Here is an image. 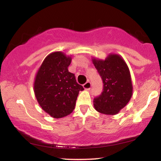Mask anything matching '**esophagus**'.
<instances>
[{
    "mask_svg": "<svg viewBox=\"0 0 161 161\" xmlns=\"http://www.w3.org/2000/svg\"><path fill=\"white\" fill-rule=\"evenodd\" d=\"M91 87H92V84L90 82H87L83 85V88H84L86 90H90Z\"/></svg>",
    "mask_w": 161,
    "mask_h": 161,
    "instance_id": "obj_1",
    "label": "esophagus"
}]
</instances>
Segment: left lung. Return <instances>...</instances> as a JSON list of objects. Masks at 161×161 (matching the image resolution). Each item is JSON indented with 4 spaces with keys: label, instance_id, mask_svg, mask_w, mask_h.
<instances>
[{
    "label": "left lung",
    "instance_id": "1",
    "mask_svg": "<svg viewBox=\"0 0 161 161\" xmlns=\"http://www.w3.org/2000/svg\"><path fill=\"white\" fill-rule=\"evenodd\" d=\"M92 62L103 81V92L94 98L99 113L115 115L128 104L132 95L130 72L125 60L111 53L104 60L93 58Z\"/></svg>",
    "mask_w": 161,
    "mask_h": 161
}]
</instances>
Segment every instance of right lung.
I'll list each match as a JSON object with an SVG mask.
<instances>
[{"instance_id":"right-lung-1","label":"right lung","mask_w":161,"mask_h":161,"mask_svg":"<svg viewBox=\"0 0 161 161\" xmlns=\"http://www.w3.org/2000/svg\"><path fill=\"white\" fill-rule=\"evenodd\" d=\"M71 57L60 51L45 57L35 79L34 92L42 108L53 118H62L74 110L79 91L84 90L69 73Z\"/></svg>"}]
</instances>
